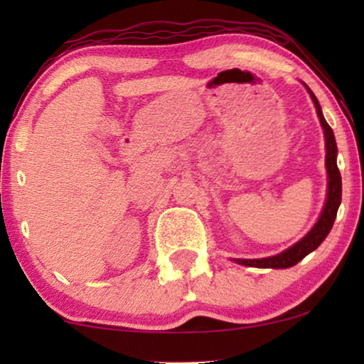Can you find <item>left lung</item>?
<instances>
[{"label": "left lung", "mask_w": 364, "mask_h": 364, "mask_svg": "<svg viewBox=\"0 0 364 364\" xmlns=\"http://www.w3.org/2000/svg\"><path fill=\"white\" fill-rule=\"evenodd\" d=\"M308 91H310V89H308ZM310 96L313 99V102H315V107H316L318 117H320L321 126H323V129H325L326 172H328V197H326L325 208H323V212H321L320 218H318L316 225L313 227L300 242L288 248V250L282 252L280 255L268 257V258H255V260H242V258H238V260H235V262L240 263V265L258 267V268H290L293 265H296L300 260H303L308 253L316 250V248L320 247V243L325 240L328 233H330L333 223H335L338 207H340V203H341V176H340V171H338V166H336L338 147H336V141H335V134H333L331 127L328 126L325 117H323L321 107H320V104H318V99L315 97V94H313L311 91H310Z\"/></svg>", "instance_id": "8db88e82"}]
</instances>
